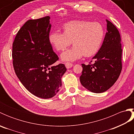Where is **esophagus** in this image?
<instances>
[{"mask_svg":"<svg viewBox=\"0 0 134 134\" xmlns=\"http://www.w3.org/2000/svg\"><path fill=\"white\" fill-rule=\"evenodd\" d=\"M65 67H66L67 69H70V68L73 67L74 64L70 62H67L65 63Z\"/></svg>","mask_w":134,"mask_h":134,"instance_id":"obj_1","label":"esophagus"}]
</instances>
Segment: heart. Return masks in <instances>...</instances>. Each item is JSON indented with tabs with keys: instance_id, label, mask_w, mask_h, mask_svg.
Instances as JSON below:
<instances>
[{
	"instance_id": "b5f03b06",
	"label": "heart",
	"mask_w": 134,
	"mask_h": 134,
	"mask_svg": "<svg viewBox=\"0 0 134 134\" xmlns=\"http://www.w3.org/2000/svg\"><path fill=\"white\" fill-rule=\"evenodd\" d=\"M63 33L53 32L49 36L51 44L58 51H64L72 42L73 47L61 54L64 61H74L94 55L100 49L105 36L103 26L99 22L75 20L64 24Z\"/></svg>"
}]
</instances>
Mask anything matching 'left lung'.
<instances>
[{"label": "left lung", "mask_w": 134, "mask_h": 134, "mask_svg": "<svg viewBox=\"0 0 134 134\" xmlns=\"http://www.w3.org/2000/svg\"><path fill=\"white\" fill-rule=\"evenodd\" d=\"M107 32L98 52L93 57V64H82L80 76L82 86L90 92L103 93L112 87L119 78L121 70V37L112 22L107 19ZM92 62V60L91 61Z\"/></svg>", "instance_id": "obj_1"}]
</instances>
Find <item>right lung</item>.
<instances>
[{
    "label": "right lung",
    "mask_w": 134,
    "mask_h": 134,
    "mask_svg": "<svg viewBox=\"0 0 134 134\" xmlns=\"http://www.w3.org/2000/svg\"><path fill=\"white\" fill-rule=\"evenodd\" d=\"M49 16L30 19L17 33L13 44L15 72L25 87L41 98L55 96L62 86L64 64L52 65L59 60L49 41Z\"/></svg>",
    "instance_id": "right-lung-1"
}]
</instances>
